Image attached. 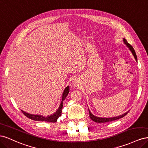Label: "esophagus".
<instances>
[{
  "mask_svg": "<svg viewBox=\"0 0 148 148\" xmlns=\"http://www.w3.org/2000/svg\"><path fill=\"white\" fill-rule=\"evenodd\" d=\"M72 83L75 86H78V79L74 78L72 81Z\"/></svg>",
  "mask_w": 148,
  "mask_h": 148,
  "instance_id": "1",
  "label": "esophagus"
}]
</instances>
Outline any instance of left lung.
Instances as JSON below:
<instances>
[{"label":"left lung","instance_id":"8db88e82","mask_svg":"<svg viewBox=\"0 0 148 148\" xmlns=\"http://www.w3.org/2000/svg\"><path fill=\"white\" fill-rule=\"evenodd\" d=\"M123 41L124 42V44H125V45L127 46V47L129 49V50L131 51V52L132 53L133 56H134V57H135V59L136 60V61L137 62V56H136V52L135 51V50H134L133 47L130 45V44H128L127 41V40L125 39V38H123ZM88 110H89V117H90V119L93 120L94 122H95L96 123H104V122H112V121H114V120H118V119H120L121 118L123 117L124 116L126 115L128 113V112H127L124 113L122 115H120L119 116H117V117H110V118H106V117H97V116H95V115H93L91 112L90 111V110H89L88 109Z\"/></svg>","mask_w":148,"mask_h":148}]
</instances>
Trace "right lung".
Listing matches in <instances>:
<instances>
[{
	"instance_id": "obj_1",
	"label": "right lung",
	"mask_w": 148,
	"mask_h": 148,
	"mask_svg": "<svg viewBox=\"0 0 148 148\" xmlns=\"http://www.w3.org/2000/svg\"><path fill=\"white\" fill-rule=\"evenodd\" d=\"M70 91V87L69 86H67L64 90L63 93H62V101L60 102V104L59 105V107L56 110V112L53 113V114H51L50 115H48L47 117L46 116H43L41 115H34V114H31L29 113L26 112L22 110V112L24 114V115L26 117H28L29 119L33 120L35 121H44V122H52L55 123L57 121V119H59V117H60L62 115V107H63V101L65 100L67 95H69Z\"/></svg>"
}]
</instances>
